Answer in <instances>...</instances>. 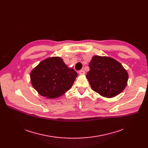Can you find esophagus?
Listing matches in <instances>:
<instances>
[{"label":"esophagus","instance_id":"34e87169","mask_svg":"<svg viewBox=\"0 0 148 148\" xmlns=\"http://www.w3.org/2000/svg\"><path fill=\"white\" fill-rule=\"evenodd\" d=\"M79 73L80 75H84L85 74V72H84V70H80V71L79 72Z\"/></svg>","mask_w":148,"mask_h":148}]
</instances>
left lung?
Returning a JSON list of instances; mask_svg holds the SVG:
<instances>
[{
    "label": "left lung",
    "instance_id": "1",
    "mask_svg": "<svg viewBox=\"0 0 148 148\" xmlns=\"http://www.w3.org/2000/svg\"><path fill=\"white\" fill-rule=\"evenodd\" d=\"M89 66L86 78L92 89L100 95L112 98L125 88L128 74L118 61L110 57L94 56Z\"/></svg>",
    "mask_w": 148,
    "mask_h": 148
}]
</instances>
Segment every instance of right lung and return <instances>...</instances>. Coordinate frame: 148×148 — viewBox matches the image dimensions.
I'll return each instance as SVG.
<instances>
[{"mask_svg": "<svg viewBox=\"0 0 148 148\" xmlns=\"http://www.w3.org/2000/svg\"><path fill=\"white\" fill-rule=\"evenodd\" d=\"M77 73L68 68L60 57L41 61L30 73L33 87L41 96L47 98L59 97L71 88Z\"/></svg>", "mask_w": 148, "mask_h": 148, "instance_id": "1", "label": "right lung"}]
</instances>
